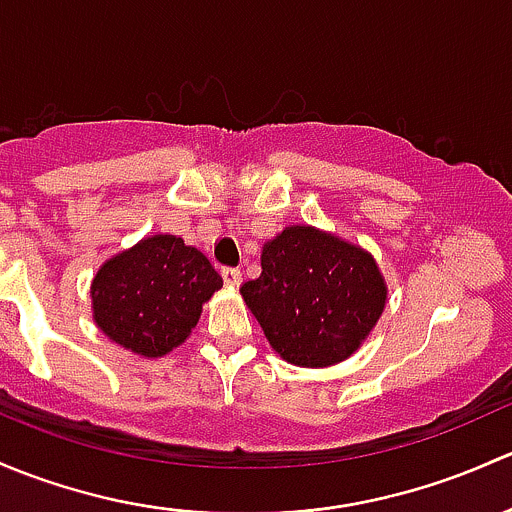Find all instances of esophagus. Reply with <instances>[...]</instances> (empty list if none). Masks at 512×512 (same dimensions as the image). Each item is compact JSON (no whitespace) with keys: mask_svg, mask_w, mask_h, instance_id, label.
I'll return each instance as SVG.
<instances>
[{"mask_svg":"<svg viewBox=\"0 0 512 512\" xmlns=\"http://www.w3.org/2000/svg\"><path fill=\"white\" fill-rule=\"evenodd\" d=\"M221 278H224L226 286L236 288L241 283V271L239 268H221Z\"/></svg>","mask_w":512,"mask_h":512,"instance_id":"obj_1","label":"esophagus"}]
</instances>
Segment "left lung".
Listing matches in <instances>:
<instances>
[{"instance_id": "1", "label": "left lung", "mask_w": 512, "mask_h": 512, "mask_svg": "<svg viewBox=\"0 0 512 512\" xmlns=\"http://www.w3.org/2000/svg\"><path fill=\"white\" fill-rule=\"evenodd\" d=\"M241 295L283 360L320 370L370 337L387 305V281L362 246L293 224L263 244L261 276Z\"/></svg>"}]
</instances>
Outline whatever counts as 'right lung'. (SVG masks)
Returning a JSON list of instances; mask_svg holds the SVG:
<instances>
[{"label": "right lung", "mask_w": 512, "mask_h": 512, "mask_svg": "<svg viewBox=\"0 0 512 512\" xmlns=\"http://www.w3.org/2000/svg\"><path fill=\"white\" fill-rule=\"evenodd\" d=\"M221 286L202 251L175 234L145 236L93 276V323L123 350L155 360L192 335L202 305Z\"/></svg>", "instance_id": "obj_1"}]
</instances>
